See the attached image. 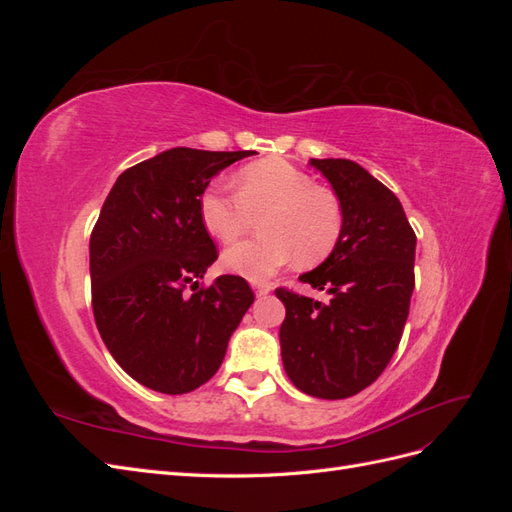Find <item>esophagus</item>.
Listing matches in <instances>:
<instances>
[{"mask_svg":"<svg viewBox=\"0 0 512 512\" xmlns=\"http://www.w3.org/2000/svg\"><path fill=\"white\" fill-rule=\"evenodd\" d=\"M254 290H256V297H267V294L273 290V286L271 284H256Z\"/></svg>","mask_w":512,"mask_h":512,"instance_id":"1","label":"esophagus"}]
</instances>
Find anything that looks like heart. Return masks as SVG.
<instances>
[{
	"mask_svg": "<svg viewBox=\"0 0 512 512\" xmlns=\"http://www.w3.org/2000/svg\"><path fill=\"white\" fill-rule=\"evenodd\" d=\"M237 194L207 188L200 196V220L215 239H241L260 218L265 237L232 245L224 267L250 282H265L290 262L303 267L327 260L342 239L344 207L339 196L282 158L247 164L235 179Z\"/></svg>",
	"mask_w": 512,
	"mask_h": 512,
	"instance_id": "b5f03b06",
	"label": "heart"
}]
</instances>
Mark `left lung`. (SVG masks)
Wrapping results in <instances>:
<instances>
[{"mask_svg": "<svg viewBox=\"0 0 512 512\" xmlns=\"http://www.w3.org/2000/svg\"><path fill=\"white\" fill-rule=\"evenodd\" d=\"M342 200L344 232L335 252L299 280L329 303L286 288L282 361L299 391L346 399L374 382L399 346L414 290L416 235L399 198L352 160H309Z\"/></svg>", "mask_w": 512, "mask_h": 512, "instance_id": "obj_1", "label": "left lung"}]
</instances>
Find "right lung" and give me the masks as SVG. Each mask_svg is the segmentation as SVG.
<instances>
[{
    "label": "right lung",
    "mask_w": 512,
    "mask_h": 512,
    "mask_svg": "<svg viewBox=\"0 0 512 512\" xmlns=\"http://www.w3.org/2000/svg\"><path fill=\"white\" fill-rule=\"evenodd\" d=\"M252 151L175 147L117 177L89 239L91 305L102 342L128 376L183 395L220 369L254 303L239 275L198 286L218 260L200 220L209 181ZM188 285L192 295H185Z\"/></svg>",
    "instance_id": "obj_1"
}]
</instances>
